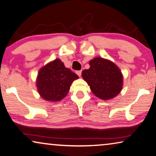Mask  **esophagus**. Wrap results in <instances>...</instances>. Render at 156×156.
Here are the masks:
<instances>
[{
    "label": "esophagus",
    "instance_id": "esophagus-1",
    "mask_svg": "<svg viewBox=\"0 0 156 156\" xmlns=\"http://www.w3.org/2000/svg\"><path fill=\"white\" fill-rule=\"evenodd\" d=\"M76 73H77V75L79 76V77H80L81 73H82V71H76Z\"/></svg>",
    "mask_w": 156,
    "mask_h": 156
}]
</instances>
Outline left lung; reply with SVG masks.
<instances>
[{
	"instance_id": "1",
	"label": "left lung",
	"mask_w": 156,
	"mask_h": 156,
	"mask_svg": "<svg viewBox=\"0 0 156 156\" xmlns=\"http://www.w3.org/2000/svg\"><path fill=\"white\" fill-rule=\"evenodd\" d=\"M90 69L82 77L95 96L104 100L114 98L122 89L123 77L119 68L110 60L95 57L89 62Z\"/></svg>"
}]
</instances>
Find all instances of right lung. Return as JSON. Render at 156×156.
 I'll use <instances>...</instances> for the list:
<instances>
[{"instance_id": "obj_1", "label": "right lung", "mask_w": 156, "mask_h": 156, "mask_svg": "<svg viewBox=\"0 0 156 156\" xmlns=\"http://www.w3.org/2000/svg\"><path fill=\"white\" fill-rule=\"evenodd\" d=\"M78 78L64 66L61 60L56 59L40 69L36 80L37 90L45 100L59 101L66 96L71 83Z\"/></svg>"}]
</instances>
